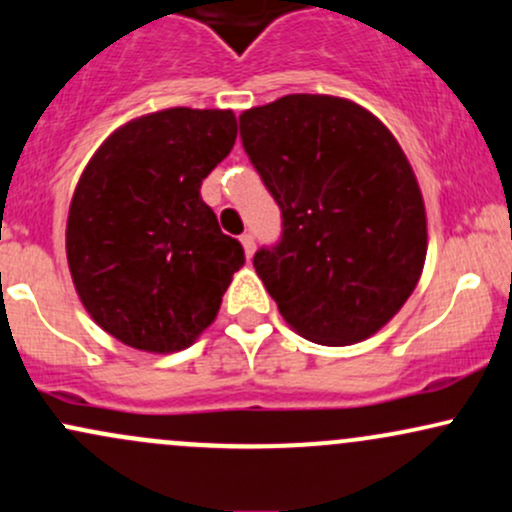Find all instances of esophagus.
Wrapping results in <instances>:
<instances>
[{"mask_svg": "<svg viewBox=\"0 0 512 512\" xmlns=\"http://www.w3.org/2000/svg\"><path fill=\"white\" fill-rule=\"evenodd\" d=\"M240 243H243L247 257L255 255V235H252V233H243V235H240Z\"/></svg>", "mask_w": 512, "mask_h": 512, "instance_id": "34e87169", "label": "esophagus"}]
</instances>
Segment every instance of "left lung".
<instances>
[{"instance_id":"left-lung-1","label":"left lung","mask_w":512,"mask_h":512,"mask_svg":"<svg viewBox=\"0 0 512 512\" xmlns=\"http://www.w3.org/2000/svg\"><path fill=\"white\" fill-rule=\"evenodd\" d=\"M282 238L252 257L301 338L342 347L401 311L428 252L423 194L389 128L355 101L289 94L240 114Z\"/></svg>"}]
</instances>
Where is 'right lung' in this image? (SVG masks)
<instances>
[{"mask_svg":"<svg viewBox=\"0 0 512 512\" xmlns=\"http://www.w3.org/2000/svg\"><path fill=\"white\" fill-rule=\"evenodd\" d=\"M235 136L233 111L177 106L121 126L84 167L67 265L89 316L123 345L184 350L216 318L245 252L221 233L201 182Z\"/></svg>","mask_w":512,"mask_h":512,"instance_id":"1","label":"right lung"}]
</instances>
